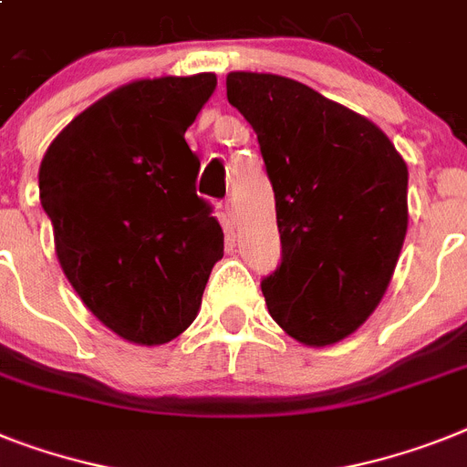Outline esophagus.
I'll list each match as a JSON object with an SVG mask.
<instances>
[{"mask_svg":"<svg viewBox=\"0 0 467 467\" xmlns=\"http://www.w3.org/2000/svg\"><path fill=\"white\" fill-rule=\"evenodd\" d=\"M224 217H226V224H229V226L238 224V212H236V207H234V202H231V200H226V202H224Z\"/></svg>","mask_w":467,"mask_h":467,"instance_id":"1","label":"esophagus"}]
</instances>
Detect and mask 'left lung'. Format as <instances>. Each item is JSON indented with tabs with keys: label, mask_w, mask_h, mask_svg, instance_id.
Instances as JSON below:
<instances>
[{
	"label": "left lung",
	"mask_w": 467,
	"mask_h": 467,
	"mask_svg": "<svg viewBox=\"0 0 467 467\" xmlns=\"http://www.w3.org/2000/svg\"><path fill=\"white\" fill-rule=\"evenodd\" d=\"M226 98L257 133L275 188L281 265L262 281L269 315L300 344H338L394 276L406 161L379 126L294 78L231 71Z\"/></svg>",
	"instance_id": "left-lung-1"
}]
</instances>
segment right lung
<instances>
[{
    "label": "right lung",
    "instance_id": "add662e5",
    "mask_svg": "<svg viewBox=\"0 0 467 467\" xmlns=\"http://www.w3.org/2000/svg\"><path fill=\"white\" fill-rule=\"evenodd\" d=\"M214 88V73L126 83L80 111L42 157L57 260L83 306L130 344L186 331L224 255L183 138Z\"/></svg>",
    "mask_w": 467,
    "mask_h": 467
}]
</instances>
